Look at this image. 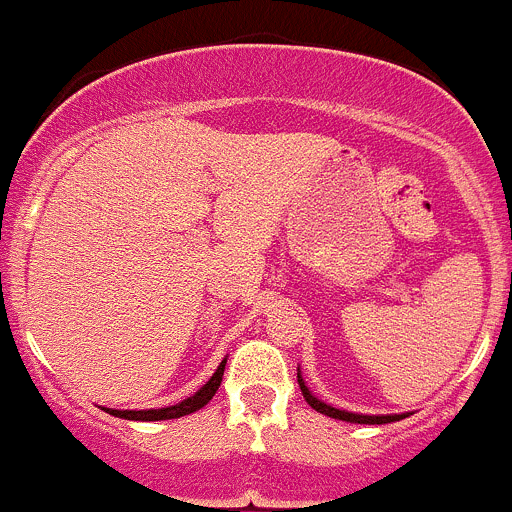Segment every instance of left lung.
<instances>
[{
	"instance_id": "8db88e82",
	"label": "left lung",
	"mask_w": 512,
	"mask_h": 512,
	"mask_svg": "<svg viewBox=\"0 0 512 512\" xmlns=\"http://www.w3.org/2000/svg\"><path fill=\"white\" fill-rule=\"evenodd\" d=\"M296 378H298V386H301V393H303V398H306L308 406H311L313 411L323 413V416H331V418H338V421H348V423H368V426H383V423H393V421H401V418H406V416H358V413L338 411V408L326 406V403L311 396V391H308L306 383H303L301 373H298Z\"/></svg>"
}]
</instances>
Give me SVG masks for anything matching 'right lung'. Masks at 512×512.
<instances>
[{"mask_svg": "<svg viewBox=\"0 0 512 512\" xmlns=\"http://www.w3.org/2000/svg\"><path fill=\"white\" fill-rule=\"evenodd\" d=\"M224 366H226V361H221V366L216 368V373L209 378V383H206L204 388H199V391H196L191 398L176 403V406L156 408V411H111V408H106V413H111V416H116V418H126V421H171V418L189 416V413L204 408L206 403L216 396V391H219V386H221V378H224Z\"/></svg>", "mask_w": 512, "mask_h": 512, "instance_id": "obj_1", "label": "right lung"}]
</instances>
